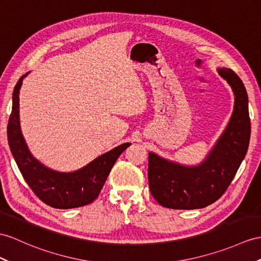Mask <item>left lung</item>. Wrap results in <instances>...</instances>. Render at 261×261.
I'll return each mask as SVG.
<instances>
[{"mask_svg": "<svg viewBox=\"0 0 261 261\" xmlns=\"http://www.w3.org/2000/svg\"><path fill=\"white\" fill-rule=\"evenodd\" d=\"M231 87V117L199 165L187 166L148 152V182L158 204L171 209L204 208L219 199L236 175L249 146L250 119L244 83L230 68H217Z\"/></svg>", "mask_w": 261, "mask_h": 261, "instance_id": "left-lung-1", "label": "left lung"}]
</instances>
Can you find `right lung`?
I'll list each match as a JSON object with an SVG mask.
<instances>
[{
  "mask_svg": "<svg viewBox=\"0 0 261 261\" xmlns=\"http://www.w3.org/2000/svg\"><path fill=\"white\" fill-rule=\"evenodd\" d=\"M30 73V72H29ZM21 76L13 91V105L8 125V139L12 155L25 181L46 205L69 209L91 204L98 197L110 171L119 155L128 147L125 143L95 158L86 166L71 173L50 169L31 154L22 135L20 125V90L24 77Z\"/></svg>",
  "mask_w": 261,
  "mask_h": 261,
  "instance_id": "1",
  "label": "right lung"
}]
</instances>
